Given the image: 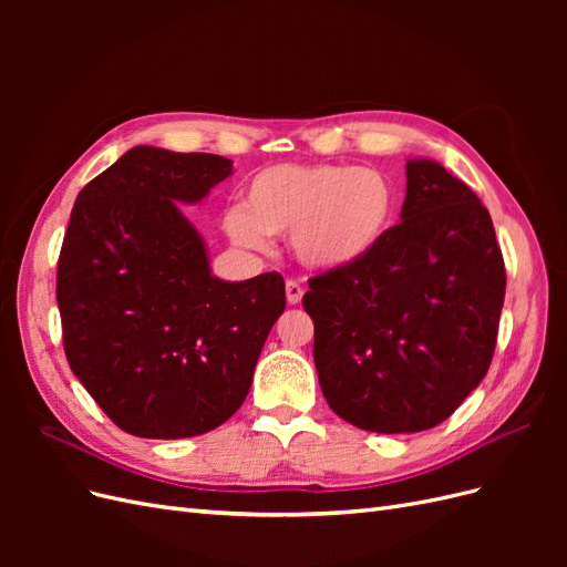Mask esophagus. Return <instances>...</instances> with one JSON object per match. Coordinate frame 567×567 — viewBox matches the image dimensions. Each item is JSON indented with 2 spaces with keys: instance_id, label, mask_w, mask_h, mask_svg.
I'll list each match as a JSON object with an SVG mask.
<instances>
[{
  "instance_id": "34e87169",
  "label": "esophagus",
  "mask_w": 567,
  "mask_h": 567,
  "mask_svg": "<svg viewBox=\"0 0 567 567\" xmlns=\"http://www.w3.org/2000/svg\"><path fill=\"white\" fill-rule=\"evenodd\" d=\"M305 288L298 281H286V300L288 305H298L302 300Z\"/></svg>"
}]
</instances>
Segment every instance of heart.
<instances>
[{"instance_id":"obj_1","label":"heart","mask_w":567,"mask_h":567,"mask_svg":"<svg viewBox=\"0 0 567 567\" xmlns=\"http://www.w3.org/2000/svg\"><path fill=\"white\" fill-rule=\"evenodd\" d=\"M400 210L394 182L375 167L279 163L244 188V208L225 215L236 246L265 250L290 231V250L315 271H340L379 248Z\"/></svg>"}]
</instances>
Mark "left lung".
Segmentation results:
<instances>
[{"label": "left lung", "instance_id": "left-lung-1", "mask_svg": "<svg viewBox=\"0 0 567 567\" xmlns=\"http://www.w3.org/2000/svg\"><path fill=\"white\" fill-rule=\"evenodd\" d=\"M402 221L367 260L310 279L326 402L371 433L450 419L485 379L506 269L487 208L440 163H406Z\"/></svg>", "mask_w": 567, "mask_h": 567}]
</instances>
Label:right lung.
I'll return each mask as SVG.
<instances>
[{
    "mask_svg": "<svg viewBox=\"0 0 567 567\" xmlns=\"http://www.w3.org/2000/svg\"><path fill=\"white\" fill-rule=\"evenodd\" d=\"M231 175L213 153L134 146L82 188L63 236V350L104 414L130 435L179 440L236 414L286 307L277 271L210 274L179 203Z\"/></svg>",
    "mask_w": 567,
    "mask_h": 567,
    "instance_id": "right-lung-1",
    "label": "right lung"
}]
</instances>
